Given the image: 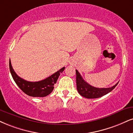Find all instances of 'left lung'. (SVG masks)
<instances>
[{
  "label": "left lung",
  "mask_w": 133,
  "mask_h": 133,
  "mask_svg": "<svg viewBox=\"0 0 133 133\" xmlns=\"http://www.w3.org/2000/svg\"><path fill=\"white\" fill-rule=\"evenodd\" d=\"M76 71V84L78 92L82 97L87 98H97L106 95L112 91L118 83L109 88H97L90 85L83 79L77 70Z\"/></svg>",
  "instance_id": "8db88e82"
}]
</instances>
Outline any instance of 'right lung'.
I'll list each match as a JSON object with an SVG mask.
<instances>
[{
  "instance_id": "right-lung-1",
  "label": "right lung",
  "mask_w": 133,
  "mask_h": 133,
  "mask_svg": "<svg viewBox=\"0 0 133 133\" xmlns=\"http://www.w3.org/2000/svg\"><path fill=\"white\" fill-rule=\"evenodd\" d=\"M9 68L13 79L19 88L26 95L33 97H44L50 94L53 90L54 85L56 83L60 74L65 69L64 67L59 71L42 81L30 82L20 77L15 73L11 64L10 59L9 61Z\"/></svg>"
}]
</instances>
